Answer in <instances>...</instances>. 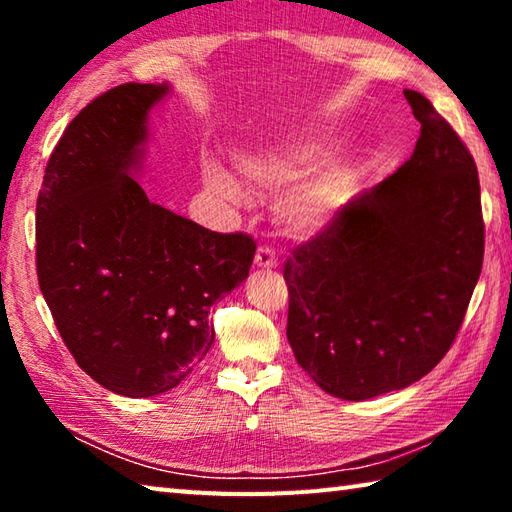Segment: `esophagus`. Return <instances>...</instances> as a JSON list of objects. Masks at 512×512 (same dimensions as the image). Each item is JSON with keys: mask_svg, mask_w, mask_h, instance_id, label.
<instances>
[{"mask_svg": "<svg viewBox=\"0 0 512 512\" xmlns=\"http://www.w3.org/2000/svg\"><path fill=\"white\" fill-rule=\"evenodd\" d=\"M255 266L257 268H275L277 266V259H275V253L268 246H259L257 253H255Z\"/></svg>", "mask_w": 512, "mask_h": 512, "instance_id": "1", "label": "esophagus"}]
</instances>
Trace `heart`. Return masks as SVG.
Masks as SVG:
<instances>
[{"label":"heart","mask_w":512,"mask_h":512,"mask_svg":"<svg viewBox=\"0 0 512 512\" xmlns=\"http://www.w3.org/2000/svg\"><path fill=\"white\" fill-rule=\"evenodd\" d=\"M323 155V142L300 137L241 155L239 171L257 192L282 194L275 210L284 228L293 235H314L334 221L352 185V173L343 164H327L309 177L306 175L323 160ZM205 180L225 203L239 205L244 201L237 180L219 164H207Z\"/></svg>","instance_id":"obj_1"}]
</instances>
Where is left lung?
I'll list each match as a JSON object with an SVG mask.
<instances>
[{"instance_id": "obj_1", "label": "left lung", "mask_w": 512, "mask_h": 512, "mask_svg": "<svg viewBox=\"0 0 512 512\" xmlns=\"http://www.w3.org/2000/svg\"><path fill=\"white\" fill-rule=\"evenodd\" d=\"M404 97L422 126L411 158L284 264L296 361L350 402L402 391L438 366L483 264L472 153L427 97Z\"/></svg>"}]
</instances>
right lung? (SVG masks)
<instances>
[{
  "mask_svg": "<svg viewBox=\"0 0 512 512\" xmlns=\"http://www.w3.org/2000/svg\"><path fill=\"white\" fill-rule=\"evenodd\" d=\"M169 85L124 83L90 101L47 162L36 205L40 291L76 363L108 391L178 386L214 343L210 307L248 277L255 241L151 203L149 112Z\"/></svg>",
  "mask_w": 512,
  "mask_h": 512,
  "instance_id": "1",
  "label": "right lung"
}]
</instances>
